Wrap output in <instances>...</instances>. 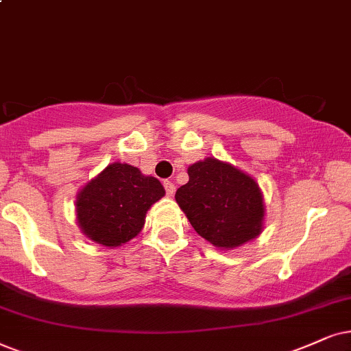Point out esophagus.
<instances>
[{
    "instance_id": "34e87169",
    "label": "esophagus",
    "mask_w": 351,
    "mask_h": 351,
    "mask_svg": "<svg viewBox=\"0 0 351 351\" xmlns=\"http://www.w3.org/2000/svg\"><path fill=\"white\" fill-rule=\"evenodd\" d=\"M163 188H165V191H167V194L168 196H173V194H175V184L171 183V181H163Z\"/></svg>"
}]
</instances>
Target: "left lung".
I'll list each match as a JSON object with an SVG mask.
<instances>
[{
  "label": "left lung",
  "mask_w": 351,
  "mask_h": 351,
  "mask_svg": "<svg viewBox=\"0 0 351 351\" xmlns=\"http://www.w3.org/2000/svg\"><path fill=\"white\" fill-rule=\"evenodd\" d=\"M175 199L193 228L217 247H237L261 233L264 202L251 176L217 158L188 168Z\"/></svg>",
  "instance_id": "obj_1"
}]
</instances>
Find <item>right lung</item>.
I'll return each mask as SVG.
<instances>
[{
	"label": "right lung",
	"mask_w": 351,
	"mask_h": 351,
	"mask_svg": "<svg viewBox=\"0 0 351 351\" xmlns=\"http://www.w3.org/2000/svg\"><path fill=\"white\" fill-rule=\"evenodd\" d=\"M163 194L157 178L128 163H112L79 193L77 221L99 245L121 246L143 230L145 214Z\"/></svg>",
	"instance_id": "obj_1"
}]
</instances>
